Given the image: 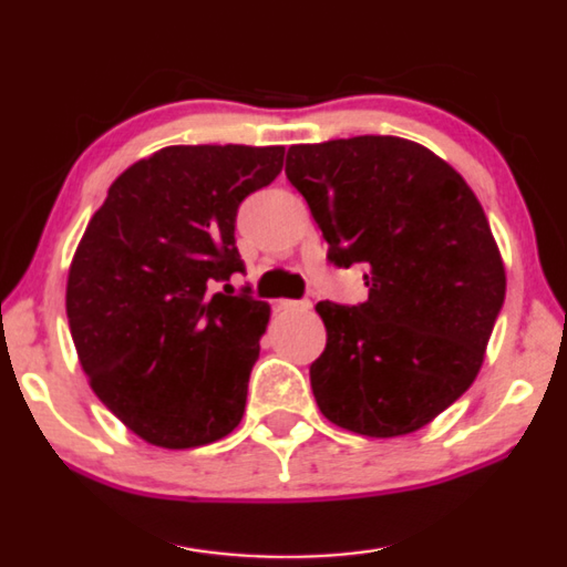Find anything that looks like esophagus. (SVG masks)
<instances>
[{"label": "esophagus", "instance_id": "obj_1", "mask_svg": "<svg viewBox=\"0 0 567 567\" xmlns=\"http://www.w3.org/2000/svg\"><path fill=\"white\" fill-rule=\"evenodd\" d=\"M277 308L280 310H308L310 300H280L277 302Z\"/></svg>", "mask_w": 567, "mask_h": 567}]
</instances>
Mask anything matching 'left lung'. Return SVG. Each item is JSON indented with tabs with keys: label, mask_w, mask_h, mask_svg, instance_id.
<instances>
[{
	"label": "left lung",
	"mask_w": 567,
	"mask_h": 567,
	"mask_svg": "<svg viewBox=\"0 0 567 567\" xmlns=\"http://www.w3.org/2000/svg\"><path fill=\"white\" fill-rule=\"evenodd\" d=\"M285 174L329 259L364 265L370 287L362 306H316L326 326L310 364L318 409L374 440L419 432L473 385L506 298L483 205L444 158L398 135L298 143Z\"/></svg>",
	"instance_id": "8db88e82"
}]
</instances>
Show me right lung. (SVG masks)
<instances>
[{"label": "right lung", "instance_id": "obj_1", "mask_svg": "<svg viewBox=\"0 0 567 567\" xmlns=\"http://www.w3.org/2000/svg\"><path fill=\"white\" fill-rule=\"evenodd\" d=\"M285 146H166L107 189L69 267L66 316L90 388L143 442L193 450L241 424L267 302L213 292L244 272L236 210Z\"/></svg>", "mask_w": 567, "mask_h": 567}]
</instances>
